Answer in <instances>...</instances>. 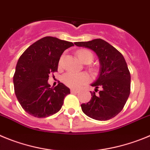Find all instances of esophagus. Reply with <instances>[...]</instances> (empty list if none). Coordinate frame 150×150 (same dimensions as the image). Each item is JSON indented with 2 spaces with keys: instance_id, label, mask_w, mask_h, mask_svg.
I'll return each instance as SVG.
<instances>
[{
  "instance_id": "34e87169",
  "label": "esophagus",
  "mask_w": 150,
  "mask_h": 150,
  "mask_svg": "<svg viewBox=\"0 0 150 150\" xmlns=\"http://www.w3.org/2000/svg\"><path fill=\"white\" fill-rule=\"evenodd\" d=\"M79 90H75V89H71V93H78Z\"/></svg>"
}]
</instances>
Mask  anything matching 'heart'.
I'll use <instances>...</instances> for the list:
<instances>
[{
    "label": "heart",
    "mask_w": 150,
    "mask_h": 150,
    "mask_svg": "<svg viewBox=\"0 0 150 150\" xmlns=\"http://www.w3.org/2000/svg\"><path fill=\"white\" fill-rule=\"evenodd\" d=\"M78 58L83 63L91 62L93 60V54L87 49H80L77 52ZM63 60L61 57L59 61V65H60ZM89 81V76L86 73H75L72 72H69L63 76V81L67 86L72 88H78L81 85L84 84Z\"/></svg>",
    "instance_id": "1"
}]
</instances>
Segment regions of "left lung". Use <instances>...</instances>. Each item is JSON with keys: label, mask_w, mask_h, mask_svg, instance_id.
Returning <instances> with one entry per match:
<instances>
[{"label": "left lung", "mask_w": 150, "mask_h": 150, "mask_svg": "<svg viewBox=\"0 0 150 150\" xmlns=\"http://www.w3.org/2000/svg\"><path fill=\"white\" fill-rule=\"evenodd\" d=\"M77 46L93 50L98 55L101 64L99 77L92 84L91 99L82 104L83 112L96 120H108L122 110L131 92V75L122 54L102 39L88 42H77ZM99 93H95L98 89Z\"/></svg>", "instance_id": "8db88e82"}]
</instances>
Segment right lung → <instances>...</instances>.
I'll use <instances>...</instances> for the list:
<instances>
[{
  "instance_id": "add662e5",
  "label": "right lung",
  "mask_w": 150,
  "mask_h": 150,
  "mask_svg": "<svg viewBox=\"0 0 150 150\" xmlns=\"http://www.w3.org/2000/svg\"><path fill=\"white\" fill-rule=\"evenodd\" d=\"M73 45L71 42L45 36L30 45L20 56L13 83L17 99L27 113L44 118L60 110L70 90L60 82L52 87L48 83V77L57 72L60 56Z\"/></svg>"
}]
</instances>
